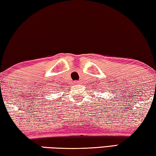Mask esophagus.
I'll return each instance as SVG.
<instances>
[{
    "label": "esophagus",
    "instance_id": "esophagus-1",
    "mask_svg": "<svg viewBox=\"0 0 156 156\" xmlns=\"http://www.w3.org/2000/svg\"><path fill=\"white\" fill-rule=\"evenodd\" d=\"M79 83H80V81H75V84H79Z\"/></svg>",
    "mask_w": 156,
    "mask_h": 156
}]
</instances>
